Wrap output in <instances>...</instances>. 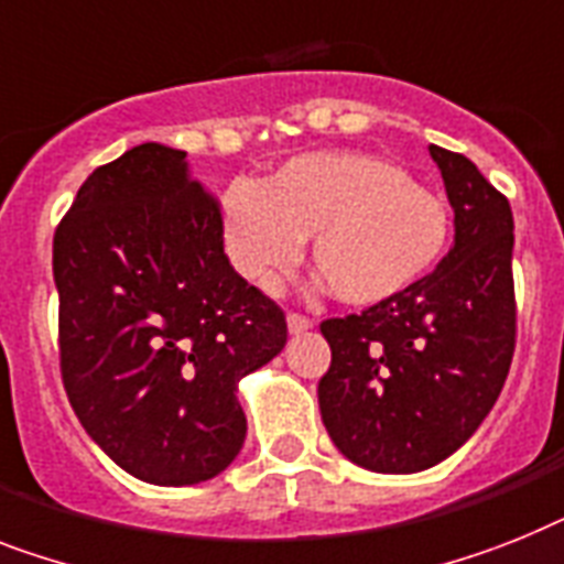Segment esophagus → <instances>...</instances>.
I'll return each mask as SVG.
<instances>
[{"mask_svg":"<svg viewBox=\"0 0 564 564\" xmlns=\"http://www.w3.org/2000/svg\"><path fill=\"white\" fill-rule=\"evenodd\" d=\"M311 319L308 316H302V314H288V332L293 334V337H300V334L311 332Z\"/></svg>","mask_w":564,"mask_h":564,"instance_id":"1","label":"esophagus"}]
</instances>
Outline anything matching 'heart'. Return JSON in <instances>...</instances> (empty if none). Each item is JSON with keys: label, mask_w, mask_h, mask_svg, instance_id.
Listing matches in <instances>:
<instances>
[{"label": "heart", "mask_w": 564, "mask_h": 564, "mask_svg": "<svg viewBox=\"0 0 564 564\" xmlns=\"http://www.w3.org/2000/svg\"><path fill=\"white\" fill-rule=\"evenodd\" d=\"M230 262L271 288L311 239L316 288L375 308L435 271L449 248V213L403 166L366 152H311L264 184L232 181L221 198Z\"/></svg>", "instance_id": "b5f03b06"}]
</instances>
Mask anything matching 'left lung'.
<instances>
[{"label":"left lung","mask_w":564,"mask_h":564,"mask_svg":"<svg viewBox=\"0 0 564 564\" xmlns=\"http://www.w3.org/2000/svg\"><path fill=\"white\" fill-rule=\"evenodd\" d=\"M455 213L438 268L398 300L325 319L319 412L371 473H421L467 444L499 400L516 346L513 213L469 158L432 143Z\"/></svg>","instance_id":"8db88e82"}]
</instances>
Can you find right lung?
<instances>
[{"instance_id":"add662e5","label":"right lung","mask_w":564,"mask_h":564,"mask_svg":"<svg viewBox=\"0 0 564 564\" xmlns=\"http://www.w3.org/2000/svg\"><path fill=\"white\" fill-rule=\"evenodd\" d=\"M59 369L83 430L129 476L187 487L239 455V383L285 348V314L232 271L187 152L97 166L54 232Z\"/></svg>"}]
</instances>
